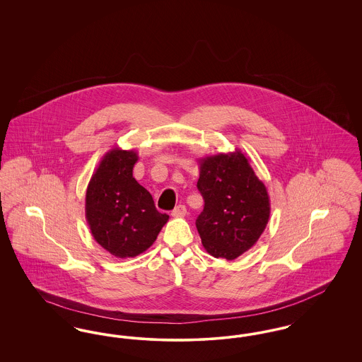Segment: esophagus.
I'll use <instances>...</instances> for the list:
<instances>
[{"label": "esophagus", "instance_id": "esophagus-1", "mask_svg": "<svg viewBox=\"0 0 362 362\" xmlns=\"http://www.w3.org/2000/svg\"><path fill=\"white\" fill-rule=\"evenodd\" d=\"M187 213V209L185 205H179V206L175 207L173 210V217L175 218H180V217H185Z\"/></svg>", "mask_w": 362, "mask_h": 362}]
</instances>
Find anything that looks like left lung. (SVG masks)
<instances>
[{"label":"left lung","instance_id":"left-lung-1","mask_svg":"<svg viewBox=\"0 0 362 362\" xmlns=\"http://www.w3.org/2000/svg\"><path fill=\"white\" fill-rule=\"evenodd\" d=\"M205 206L195 224L207 252L233 260L257 244L270 217V197L248 157L235 152L198 160Z\"/></svg>","mask_w":362,"mask_h":362}]
</instances>
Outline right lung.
<instances>
[{
  "instance_id": "right-lung-1",
  "label": "right lung",
  "mask_w": 362,
  "mask_h": 362,
  "mask_svg": "<svg viewBox=\"0 0 362 362\" xmlns=\"http://www.w3.org/2000/svg\"><path fill=\"white\" fill-rule=\"evenodd\" d=\"M136 151L114 148L100 160L86 194V218L93 239L115 258H134L157 239L170 216L133 177Z\"/></svg>"
}]
</instances>
